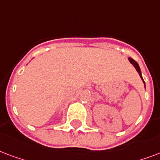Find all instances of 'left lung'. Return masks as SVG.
<instances>
[{
  "label": "left lung",
  "mask_w": 160,
  "mask_h": 160,
  "mask_svg": "<svg viewBox=\"0 0 160 160\" xmlns=\"http://www.w3.org/2000/svg\"><path fill=\"white\" fill-rule=\"evenodd\" d=\"M128 60H129V62H130L133 65V67L135 68V69L137 70V72H138V74H139V76H140V78H142V80H143V83H144V81H143V78H142V74H141V70H140V68H139V66H138V64L137 63V62L136 61H134L133 59V58H128ZM144 87H145V83H144Z\"/></svg>",
  "instance_id": "obj_1"
}]
</instances>
